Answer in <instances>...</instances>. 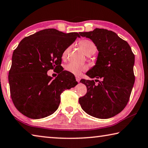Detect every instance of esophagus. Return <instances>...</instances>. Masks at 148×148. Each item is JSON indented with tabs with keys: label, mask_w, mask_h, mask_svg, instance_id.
Here are the masks:
<instances>
[{
	"label": "esophagus",
	"mask_w": 148,
	"mask_h": 148,
	"mask_svg": "<svg viewBox=\"0 0 148 148\" xmlns=\"http://www.w3.org/2000/svg\"><path fill=\"white\" fill-rule=\"evenodd\" d=\"M76 81H77V82H79V81H80V79H81V78H80V77H79V76H76Z\"/></svg>",
	"instance_id": "esophagus-1"
}]
</instances>
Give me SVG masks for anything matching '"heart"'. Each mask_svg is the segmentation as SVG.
I'll use <instances>...</instances> for the list:
<instances>
[{"instance_id": "heart-1", "label": "heart", "mask_w": 148, "mask_h": 148, "mask_svg": "<svg viewBox=\"0 0 148 148\" xmlns=\"http://www.w3.org/2000/svg\"><path fill=\"white\" fill-rule=\"evenodd\" d=\"M79 46L81 47L83 52H85L87 56L93 55L96 52V50H97V47H96V45L90 40H83V41L79 42ZM71 47H68L64 50L62 53V56H61L63 60L66 59L69 51L71 50ZM87 69V67L85 65H77V64L73 63H70L65 66V70L66 71L71 72V73L73 74L77 75V76L81 74L82 72L85 71Z\"/></svg>"}]
</instances>
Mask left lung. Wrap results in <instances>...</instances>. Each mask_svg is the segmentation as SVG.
Listing matches in <instances>:
<instances>
[{
    "label": "left lung",
    "mask_w": 148,
    "mask_h": 148,
    "mask_svg": "<svg viewBox=\"0 0 148 148\" xmlns=\"http://www.w3.org/2000/svg\"><path fill=\"white\" fill-rule=\"evenodd\" d=\"M79 34L92 40L98 50L95 65L86 75L101 79H95L98 85L94 80L81 79L87 92L79 98V103L90 116L109 119L120 113L130 100L135 83V55L127 42L112 31L96 28Z\"/></svg>",
    "instance_id": "obj_1"
}]
</instances>
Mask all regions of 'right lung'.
Returning <instances> with one entry per match:
<instances>
[{"label": "right lung", "instance_id": "add662e5", "mask_svg": "<svg viewBox=\"0 0 148 148\" xmlns=\"http://www.w3.org/2000/svg\"><path fill=\"white\" fill-rule=\"evenodd\" d=\"M80 37L49 28L24 38L13 51L8 80L13 103L18 111L32 119L53 114L58 109L61 94L77 84L74 75L61 68L54 80L50 69L61 68L66 48Z\"/></svg>", "mask_w": 148, "mask_h": 148}]
</instances>
